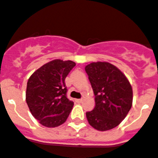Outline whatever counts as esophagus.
I'll list each match as a JSON object with an SVG mask.
<instances>
[{
	"label": "esophagus",
	"mask_w": 158,
	"mask_h": 158,
	"mask_svg": "<svg viewBox=\"0 0 158 158\" xmlns=\"http://www.w3.org/2000/svg\"><path fill=\"white\" fill-rule=\"evenodd\" d=\"M76 101L77 102H81L83 101V99H82V98H81V99H76Z\"/></svg>",
	"instance_id": "esophagus-1"
}]
</instances>
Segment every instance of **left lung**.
<instances>
[{
    "mask_svg": "<svg viewBox=\"0 0 158 158\" xmlns=\"http://www.w3.org/2000/svg\"><path fill=\"white\" fill-rule=\"evenodd\" d=\"M85 70L95 96L94 110L86 112L89 123L102 131L117 127L132 106L133 93L128 79L108 62H93Z\"/></svg>",
    "mask_w": 158,
    "mask_h": 158,
    "instance_id": "1",
    "label": "left lung"
}]
</instances>
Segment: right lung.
<instances>
[{
  "instance_id": "add662e5",
  "label": "right lung",
  "mask_w": 158,
  "mask_h": 158,
  "mask_svg": "<svg viewBox=\"0 0 158 158\" xmlns=\"http://www.w3.org/2000/svg\"><path fill=\"white\" fill-rule=\"evenodd\" d=\"M76 63L53 60L38 69L27 81L26 101L40 124L56 127L69 115L73 102L67 98L64 80Z\"/></svg>"
}]
</instances>
